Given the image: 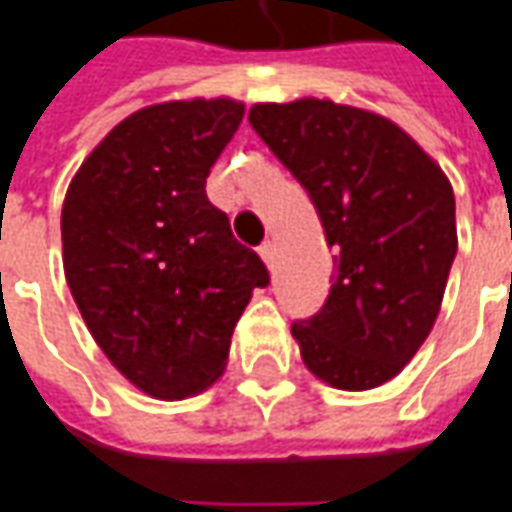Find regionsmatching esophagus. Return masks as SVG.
I'll use <instances>...</instances> for the list:
<instances>
[{
  "instance_id": "obj_1",
  "label": "esophagus",
  "mask_w": 512,
  "mask_h": 512,
  "mask_svg": "<svg viewBox=\"0 0 512 512\" xmlns=\"http://www.w3.org/2000/svg\"><path fill=\"white\" fill-rule=\"evenodd\" d=\"M274 255H277V249H274V241H266V244L260 246V257H263V263L268 268H274Z\"/></svg>"
}]
</instances>
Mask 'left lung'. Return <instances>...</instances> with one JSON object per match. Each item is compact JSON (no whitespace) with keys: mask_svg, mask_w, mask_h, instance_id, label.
<instances>
[{"mask_svg":"<svg viewBox=\"0 0 512 512\" xmlns=\"http://www.w3.org/2000/svg\"><path fill=\"white\" fill-rule=\"evenodd\" d=\"M249 124L335 249L327 302L291 327L305 366L341 391L393 380L427 341L457 255L446 174L391 119L330 99L257 102Z\"/></svg>","mask_w":512,"mask_h":512,"instance_id":"obj_1","label":"left lung"}]
</instances>
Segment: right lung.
Returning a JSON list of instances; mask_svg holds the SVG:
<instances>
[{"mask_svg": "<svg viewBox=\"0 0 512 512\" xmlns=\"http://www.w3.org/2000/svg\"><path fill=\"white\" fill-rule=\"evenodd\" d=\"M241 119L244 102L230 96L135 110L66 191L71 296L107 360L155 399H188L219 380L238 318L268 285L263 260L205 194Z\"/></svg>", "mask_w": 512, "mask_h": 512, "instance_id": "obj_1", "label": "right lung"}]
</instances>
